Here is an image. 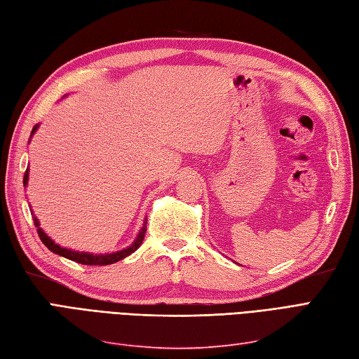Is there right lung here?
Returning <instances> with one entry per match:
<instances>
[{
  "label": "right lung",
  "instance_id": "right-lung-1",
  "mask_svg": "<svg viewBox=\"0 0 359 359\" xmlns=\"http://www.w3.org/2000/svg\"><path fill=\"white\" fill-rule=\"evenodd\" d=\"M38 128H39V125H34V128L32 129L30 138L34 135V133H36ZM29 142H30V140H29ZM27 184H29V168H27V170H25V173H24V187H27ZM30 212L33 215L32 207H30ZM33 222H34V226H36V229H38V234H39V238H41L43 245H46L50 251H53L55 255H59V256H62V257L69 259V260H73V262H77V264H82V265H111V264H116V262H118L121 259L128 257L129 255H133V252L137 251V248L142 245V242L144 239V234H146V222H147V219H144L143 226H142V229H140L135 241L130 243L129 247H126L123 250H118V251H112V252H103V255H94V252L76 251V250H72V248L60 247L59 243H56L53 239L50 238V236H47L46 231L41 229L39 219L34 215H33Z\"/></svg>",
  "mask_w": 359,
  "mask_h": 359
}]
</instances>
